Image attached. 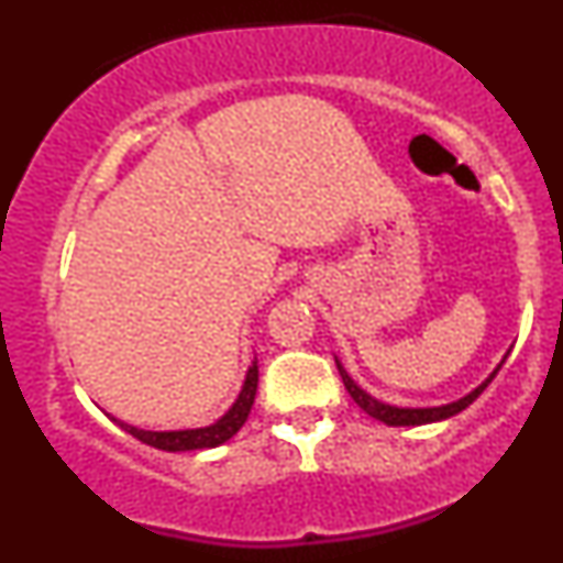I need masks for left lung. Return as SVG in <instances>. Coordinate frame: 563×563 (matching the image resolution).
<instances>
[{
    "label": "left lung",
    "instance_id": "1",
    "mask_svg": "<svg viewBox=\"0 0 563 563\" xmlns=\"http://www.w3.org/2000/svg\"><path fill=\"white\" fill-rule=\"evenodd\" d=\"M503 363H506V360H503ZM503 363H500V365H503ZM500 365H497L495 371L489 373V378L484 380V384L476 386V389L471 391V394H466V397L455 399V402H450V405H439V407H397V405H386V402H380V399L371 397V394H367V391L363 389V386L354 384L352 376H349V373H346V367L341 365V360H339V357H335V367H339L341 380H344L346 391L352 394L354 402H357L360 407H363V410L367 412V416L376 418V421L386 423V426H423V423H437V421H444V418H450V416H457V412L466 410V407H468L471 402H474V399L479 397V394H482L484 389H487V384L497 376V371H500Z\"/></svg>",
    "mask_w": 563,
    "mask_h": 563
}]
</instances>
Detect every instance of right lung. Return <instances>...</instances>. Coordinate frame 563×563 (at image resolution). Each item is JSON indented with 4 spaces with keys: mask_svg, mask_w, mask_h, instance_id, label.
Listing matches in <instances>:
<instances>
[{
    "mask_svg": "<svg viewBox=\"0 0 563 563\" xmlns=\"http://www.w3.org/2000/svg\"><path fill=\"white\" fill-rule=\"evenodd\" d=\"M256 386H260V363H256L254 357V363H251L249 371H245V380L241 386V394H238V399L232 402L230 410L211 426H200V429H179V431H147V429H137V426L115 421V418L113 421L119 423L126 434H132L134 439H140V442L151 444V448L156 450L185 452V450L219 448V444H224L230 437H235L238 431H241V426L245 423V418H249L251 412V405H254Z\"/></svg>",
    "mask_w": 563,
    "mask_h": 563,
    "instance_id": "add662e5",
    "label": "right lung"
}]
</instances>
